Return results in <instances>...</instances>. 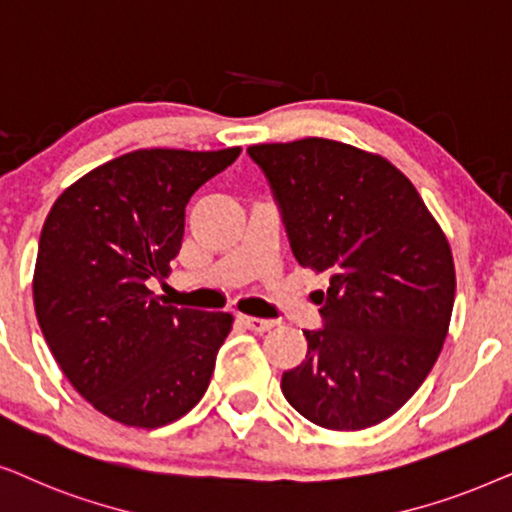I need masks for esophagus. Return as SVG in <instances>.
I'll return each instance as SVG.
<instances>
[{
	"label": "esophagus",
	"mask_w": 512,
	"mask_h": 512,
	"mask_svg": "<svg viewBox=\"0 0 512 512\" xmlns=\"http://www.w3.org/2000/svg\"><path fill=\"white\" fill-rule=\"evenodd\" d=\"M238 320L248 327L252 332H267L271 327H276L278 320H269V318H255V316H238Z\"/></svg>",
	"instance_id": "34e87169"
}]
</instances>
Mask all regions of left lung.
<instances>
[{
    "label": "left lung",
    "mask_w": 512,
    "mask_h": 512,
    "mask_svg": "<svg viewBox=\"0 0 512 512\" xmlns=\"http://www.w3.org/2000/svg\"><path fill=\"white\" fill-rule=\"evenodd\" d=\"M281 208L292 255L330 276L325 327L304 330L306 360L283 395L330 431L391 417L424 384L445 344L456 274L445 231L384 156L337 140L248 147Z\"/></svg>",
    "instance_id": "left-lung-1"
}]
</instances>
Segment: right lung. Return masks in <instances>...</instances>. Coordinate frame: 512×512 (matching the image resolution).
Instances as JSON below:
<instances>
[{"label":"right lung","mask_w":512,"mask_h":512,"mask_svg":"<svg viewBox=\"0 0 512 512\" xmlns=\"http://www.w3.org/2000/svg\"><path fill=\"white\" fill-rule=\"evenodd\" d=\"M238 154L135 149L79 177L46 217L32 278L39 327L81 398L119 424L166 426L210 384L234 316L175 309L147 281L168 276L189 199Z\"/></svg>","instance_id":"right-lung-1"}]
</instances>
